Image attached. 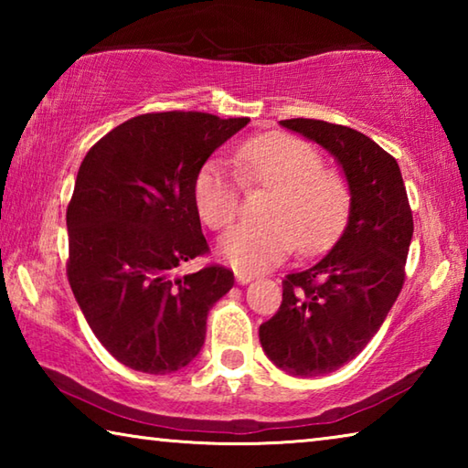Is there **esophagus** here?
<instances>
[{"label":"esophagus","mask_w":468,"mask_h":468,"mask_svg":"<svg viewBox=\"0 0 468 468\" xmlns=\"http://www.w3.org/2000/svg\"><path fill=\"white\" fill-rule=\"evenodd\" d=\"M235 279H237V282H239V284H248V282H251V279H253V276H251L250 272H243V271H235Z\"/></svg>","instance_id":"esophagus-1"}]
</instances>
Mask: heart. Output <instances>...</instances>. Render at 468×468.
<instances>
[{
  "label": "heart",
  "instance_id": "obj_1",
  "mask_svg": "<svg viewBox=\"0 0 468 468\" xmlns=\"http://www.w3.org/2000/svg\"><path fill=\"white\" fill-rule=\"evenodd\" d=\"M243 184L271 189L258 223L233 227L220 237L218 251L237 271L262 272L289 256L292 248L315 253L335 241L351 208V187L343 173L322 167L312 144L289 133H266L235 153ZM194 202L210 229L233 223L239 180L223 163L208 161L194 181Z\"/></svg>",
  "mask_w": 468,
  "mask_h": 468
}]
</instances>
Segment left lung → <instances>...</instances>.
Wrapping results in <instances>:
<instances>
[{
    "label": "left lung",
    "mask_w": 468,
    "mask_h": 468,
    "mask_svg": "<svg viewBox=\"0 0 468 468\" xmlns=\"http://www.w3.org/2000/svg\"><path fill=\"white\" fill-rule=\"evenodd\" d=\"M282 128L336 158L351 187L340 239L326 256L282 281V303L260 326L276 367L314 378L357 357L382 326L405 282L413 215L396 158L346 125L284 120Z\"/></svg>",
    "instance_id": "obj_1"
}]
</instances>
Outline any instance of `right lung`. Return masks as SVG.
<instances>
[{
	"mask_svg": "<svg viewBox=\"0 0 468 468\" xmlns=\"http://www.w3.org/2000/svg\"><path fill=\"white\" fill-rule=\"evenodd\" d=\"M248 123L197 111L146 113L86 153L66 212L68 281L94 336L123 366L165 376L200 353L210 307L235 279L225 266L176 274L208 251L194 181Z\"/></svg>",
	"mask_w": 468,
	"mask_h": 468,
	"instance_id": "obj_1",
	"label": "right lung"
}]
</instances>
